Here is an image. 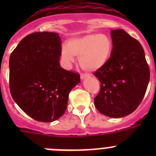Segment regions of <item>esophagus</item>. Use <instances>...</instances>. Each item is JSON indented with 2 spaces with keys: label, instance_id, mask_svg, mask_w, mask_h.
I'll return each instance as SVG.
<instances>
[{
  "label": "esophagus",
  "instance_id": "34e87169",
  "mask_svg": "<svg viewBox=\"0 0 156 156\" xmlns=\"http://www.w3.org/2000/svg\"><path fill=\"white\" fill-rule=\"evenodd\" d=\"M87 77H89V75H88V74H86V73L80 74V79L81 80H83V79H85V78H87Z\"/></svg>",
  "mask_w": 156,
  "mask_h": 156
}]
</instances>
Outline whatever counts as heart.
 Listing matches in <instances>:
<instances>
[{
  "instance_id": "1",
  "label": "heart",
  "mask_w": 156,
  "mask_h": 156,
  "mask_svg": "<svg viewBox=\"0 0 156 156\" xmlns=\"http://www.w3.org/2000/svg\"><path fill=\"white\" fill-rule=\"evenodd\" d=\"M113 50L111 38L105 34H88L72 37L67 46H62L61 56L66 67L74 62V56L79 57V64L88 72L102 68L108 62Z\"/></svg>"
}]
</instances>
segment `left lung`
<instances>
[{
	"mask_svg": "<svg viewBox=\"0 0 156 156\" xmlns=\"http://www.w3.org/2000/svg\"><path fill=\"white\" fill-rule=\"evenodd\" d=\"M113 50L109 60L94 75L101 89L94 105L101 113L120 118L132 113L141 102L150 71L140 43L123 30H111Z\"/></svg>",
	"mask_w": 156,
	"mask_h": 156,
	"instance_id": "left-lung-1",
	"label": "left lung"
}]
</instances>
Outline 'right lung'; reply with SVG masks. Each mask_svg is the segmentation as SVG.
<instances>
[{
	"instance_id": "right-lung-1",
	"label": "right lung",
	"mask_w": 156,
	"mask_h": 156,
	"mask_svg": "<svg viewBox=\"0 0 156 156\" xmlns=\"http://www.w3.org/2000/svg\"><path fill=\"white\" fill-rule=\"evenodd\" d=\"M58 34L37 32L24 37L9 58L11 94L35 120L53 122L65 113L69 94L80 75L60 67Z\"/></svg>"
}]
</instances>
